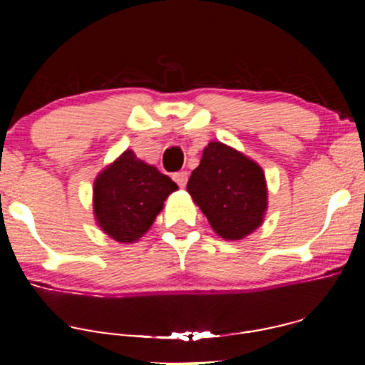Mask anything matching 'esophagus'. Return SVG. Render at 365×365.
Returning a JSON list of instances; mask_svg holds the SVG:
<instances>
[{
    "mask_svg": "<svg viewBox=\"0 0 365 365\" xmlns=\"http://www.w3.org/2000/svg\"><path fill=\"white\" fill-rule=\"evenodd\" d=\"M173 179L178 182L179 187H184L187 182V171H179L173 174Z\"/></svg>",
    "mask_w": 365,
    "mask_h": 365,
    "instance_id": "34e87169",
    "label": "esophagus"
}]
</instances>
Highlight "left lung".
Instances as JSON below:
<instances>
[{"label":"left lung","mask_w":365,"mask_h":365,"mask_svg":"<svg viewBox=\"0 0 365 365\" xmlns=\"http://www.w3.org/2000/svg\"><path fill=\"white\" fill-rule=\"evenodd\" d=\"M187 192L214 232L227 241H239L256 231L267 209L262 168L219 141L204 148L201 163L187 181Z\"/></svg>","instance_id":"left-lung-1"}]
</instances>
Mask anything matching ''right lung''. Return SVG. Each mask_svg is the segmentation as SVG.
Wrapping results in <instances>:
<instances>
[{"label":"right lung","mask_w":365,"mask_h":365,"mask_svg":"<svg viewBox=\"0 0 365 365\" xmlns=\"http://www.w3.org/2000/svg\"><path fill=\"white\" fill-rule=\"evenodd\" d=\"M178 184L131 149L98 174L93 209L98 226L118 242H136L153 226Z\"/></svg>","instance_id":"1"}]
</instances>
